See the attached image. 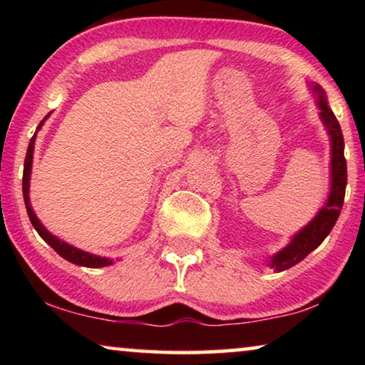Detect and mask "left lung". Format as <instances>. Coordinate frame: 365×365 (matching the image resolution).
<instances>
[{
    "instance_id": "1",
    "label": "left lung",
    "mask_w": 365,
    "mask_h": 365,
    "mask_svg": "<svg viewBox=\"0 0 365 365\" xmlns=\"http://www.w3.org/2000/svg\"><path fill=\"white\" fill-rule=\"evenodd\" d=\"M311 91L317 101L319 118L326 128L329 141H331V187H329L327 201L322 204L319 212L307 222L301 231L294 234L286 247L267 259V266L276 272H282L286 269L296 266L304 257L309 256L314 249L321 246L324 239L332 231L334 224L337 222L341 214L344 196L347 186V163L344 158V136L341 124L334 116L332 109L329 108L326 91L319 84H309Z\"/></svg>"
}]
</instances>
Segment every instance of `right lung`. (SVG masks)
Instances as JSON below:
<instances>
[{"label": "right lung", "mask_w": 365, "mask_h": 365, "mask_svg": "<svg viewBox=\"0 0 365 365\" xmlns=\"http://www.w3.org/2000/svg\"><path fill=\"white\" fill-rule=\"evenodd\" d=\"M49 116V114H48ZM48 116L43 119L41 123H39V126L36 129V133L41 129V126L46 121ZM36 133H34V136L31 138V141H29V146H28V153H26V158H24V171H23V197H24V204H26V211H28V216H29V221H31L33 227L36 229L39 236H41L44 241H46L49 246H51L54 251H56L59 256L63 259H66V261L76 264V266H83V267H104V266H111L114 264V259H109V257H103V256H96V254H91V252H86L83 251V249H78L71 246V244L61 241V239L54 236L48 231L46 227L43 226L41 221H39L36 214H34L33 207H31V202H29V181H31V168H33V153H34V141H36Z\"/></svg>", "instance_id": "right-lung-1"}]
</instances>
